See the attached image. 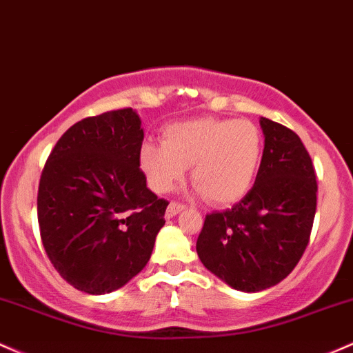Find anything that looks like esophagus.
<instances>
[{
  "label": "esophagus",
  "mask_w": 353,
  "mask_h": 353,
  "mask_svg": "<svg viewBox=\"0 0 353 353\" xmlns=\"http://www.w3.org/2000/svg\"><path fill=\"white\" fill-rule=\"evenodd\" d=\"M183 208H185V205L176 203V201H172V203L168 205V208H166V219H173V216L178 215V213H180Z\"/></svg>",
  "instance_id": "esophagus-1"
}]
</instances>
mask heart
<instances>
[{"instance_id": "heart-1", "label": "heart", "mask_w": 353, "mask_h": 353, "mask_svg": "<svg viewBox=\"0 0 353 353\" xmlns=\"http://www.w3.org/2000/svg\"><path fill=\"white\" fill-rule=\"evenodd\" d=\"M263 134L255 123L233 118H201L168 126L163 145L143 143L140 166L150 188L172 192L192 166L193 185L215 205L247 195L259 173Z\"/></svg>"}]
</instances>
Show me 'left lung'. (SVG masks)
Listing matches in <instances>:
<instances>
[{"label":"left lung","mask_w":353,"mask_h":353,"mask_svg":"<svg viewBox=\"0 0 353 353\" xmlns=\"http://www.w3.org/2000/svg\"><path fill=\"white\" fill-rule=\"evenodd\" d=\"M265 137L255 185L225 212L208 213L196 240L205 268L240 292L280 283L302 259L316 210V178L299 134L260 118Z\"/></svg>","instance_id":"obj_1"}]
</instances>
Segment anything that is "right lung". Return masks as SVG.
Returning a JSON list of instances; mask_svg holds the SVG:
<instances>
[{
	"instance_id": "obj_1",
	"label": "right lung",
	"mask_w": 353,
	"mask_h": 353,
	"mask_svg": "<svg viewBox=\"0 0 353 353\" xmlns=\"http://www.w3.org/2000/svg\"><path fill=\"white\" fill-rule=\"evenodd\" d=\"M143 137L134 110H114L74 123L50 153L38 188L39 233L77 290H118L152 256L168 201L146 187Z\"/></svg>"
}]
</instances>
